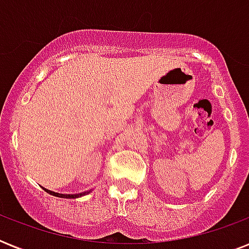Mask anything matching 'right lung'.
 Returning <instances> with one entry per match:
<instances>
[{
    "instance_id": "obj_1",
    "label": "right lung",
    "mask_w": 249,
    "mask_h": 249,
    "mask_svg": "<svg viewBox=\"0 0 249 249\" xmlns=\"http://www.w3.org/2000/svg\"><path fill=\"white\" fill-rule=\"evenodd\" d=\"M45 191L49 194H52V195H54V196H58V197H68V199H73V197H79V196H83V195H85L86 193H83V194H76V195H66V194H58V193H53V191H49V190L45 189ZM89 193V191H88Z\"/></svg>"
}]
</instances>
